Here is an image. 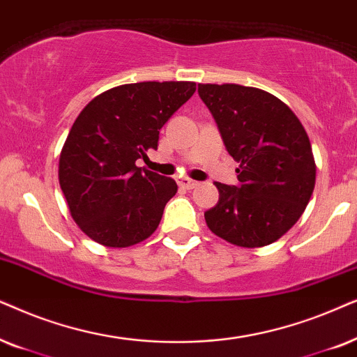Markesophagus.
Masks as SVG:
<instances>
[{
    "mask_svg": "<svg viewBox=\"0 0 357 357\" xmlns=\"http://www.w3.org/2000/svg\"><path fill=\"white\" fill-rule=\"evenodd\" d=\"M179 186H181L183 189H194L197 186V181H194V179H189V178H183V179H179Z\"/></svg>",
    "mask_w": 357,
    "mask_h": 357,
    "instance_id": "obj_1",
    "label": "esophagus"
}]
</instances>
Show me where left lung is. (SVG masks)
Instances as JSON below:
<instances>
[{
    "mask_svg": "<svg viewBox=\"0 0 357 357\" xmlns=\"http://www.w3.org/2000/svg\"><path fill=\"white\" fill-rule=\"evenodd\" d=\"M199 96L240 163V188L215 183L220 197L204 213L207 227L241 248L274 243L296 225L315 188L317 165L302 122L258 88L199 84Z\"/></svg>",
    "mask_w": 357,
    "mask_h": 357,
    "instance_id": "8db88e82",
    "label": "left lung"
}]
</instances>
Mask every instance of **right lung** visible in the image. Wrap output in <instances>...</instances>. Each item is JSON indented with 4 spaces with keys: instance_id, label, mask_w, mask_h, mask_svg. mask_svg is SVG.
<instances>
[{
    "instance_id": "right-lung-1",
    "label": "right lung",
    "mask_w": 357,
    "mask_h": 357,
    "mask_svg": "<svg viewBox=\"0 0 357 357\" xmlns=\"http://www.w3.org/2000/svg\"><path fill=\"white\" fill-rule=\"evenodd\" d=\"M194 91V82L121 84L76 117L60 153L59 181L76 225L96 243L127 248L158 228L178 186L135 161L156 150L160 129Z\"/></svg>"
}]
</instances>
